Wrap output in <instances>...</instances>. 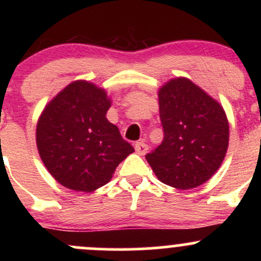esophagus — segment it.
<instances>
[{"label":"esophagus","instance_id":"1","mask_svg":"<svg viewBox=\"0 0 261 261\" xmlns=\"http://www.w3.org/2000/svg\"><path fill=\"white\" fill-rule=\"evenodd\" d=\"M147 149H149V147H147V145L144 141H139V143L135 144V151L138 152L139 155H145L147 152Z\"/></svg>","mask_w":261,"mask_h":261}]
</instances>
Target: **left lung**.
<instances>
[{
  "mask_svg": "<svg viewBox=\"0 0 261 261\" xmlns=\"http://www.w3.org/2000/svg\"><path fill=\"white\" fill-rule=\"evenodd\" d=\"M164 139L145 155L158 179L178 189L206 183L217 172L228 146V121L222 106L187 78L159 89Z\"/></svg>",
  "mask_w": 261,
  "mask_h": 261,
  "instance_id": "1",
  "label": "left lung"
}]
</instances>
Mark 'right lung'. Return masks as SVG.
<instances>
[{"label":"right lung","instance_id":"1","mask_svg":"<svg viewBox=\"0 0 261 261\" xmlns=\"http://www.w3.org/2000/svg\"><path fill=\"white\" fill-rule=\"evenodd\" d=\"M110 107L105 89L87 81L68 84L46 105L36 126V145L58 183L73 191H96L134 152L106 118Z\"/></svg>","mask_w":261,"mask_h":261}]
</instances>
